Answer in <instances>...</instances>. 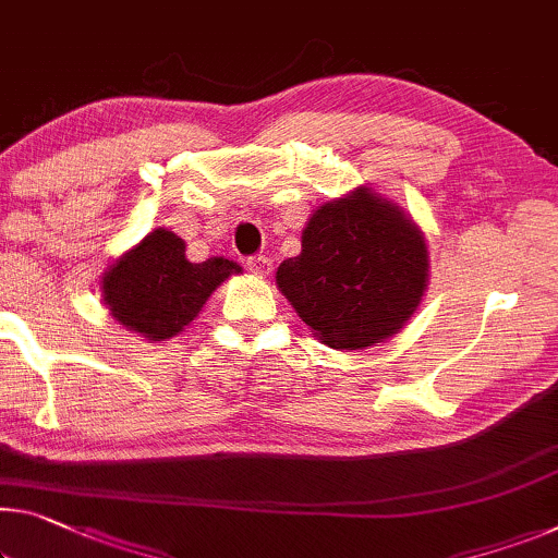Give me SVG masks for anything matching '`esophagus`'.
Listing matches in <instances>:
<instances>
[{"label":"esophagus","instance_id":"34e87169","mask_svg":"<svg viewBox=\"0 0 558 558\" xmlns=\"http://www.w3.org/2000/svg\"><path fill=\"white\" fill-rule=\"evenodd\" d=\"M245 265L253 276H260V278L270 276V270H272V263H270V258H265V255H253V258H247Z\"/></svg>","mask_w":558,"mask_h":558}]
</instances>
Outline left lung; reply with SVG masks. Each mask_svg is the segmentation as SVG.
<instances>
[{
	"label": "left lung",
	"instance_id": "8db88e82",
	"mask_svg": "<svg viewBox=\"0 0 558 558\" xmlns=\"http://www.w3.org/2000/svg\"><path fill=\"white\" fill-rule=\"evenodd\" d=\"M427 243L397 203L357 189L307 220L303 251L280 263V293L338 350H362L402 330L427 290Z\"/></svg>",
	"mask_w": 558,
	"mask_h": 558
}]
</instances>
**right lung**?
I'll return each mask as SVG.
<instances>
[{"label":"right lung","mask_w":558,"mask_h":558,"mask_svg":"<svg viewBox=\"0 0 558 558\" xmlns=\"http://www.w3.org/2000/svg\"><path fill=\"white\" fill-rule=\"evenodd\" d=\"M241 265L228 258L191 263L173 231L156 228L104 272V303L131 332L168 340L196 320L214 290Z\"/></svg>","instance_id":"right-lung-1"}]
</instances>
